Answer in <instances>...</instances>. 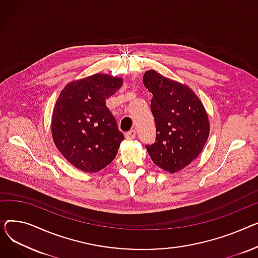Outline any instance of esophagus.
I'll list each match as a JSON object with an SVG mask.
<instances>
[{
	"label": "esophagus",
	"instance_id": "obj_1",
	"mask_svg": "<svg viewBox=\"0 0 258 258\" xmlns=\"http://www.w3.org/2000/svg\"><path fill=\"white\" fill-rule=\"evenodd\" d=\"M135 135H136V132H135V130H130V131H128V132L125 134L126 139H127L128 141L134 140V139H135Z\"/></svg>",
	"mask_w": 258,
	"mask_h": 258
}]
</instances>
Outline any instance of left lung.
Segmentation results:
<instances>
[{"label":"left lung","instance_id":"obj_1","mask_svg":"<svg viewBox=\"0 0 258 258\" xmlns=\"http://www.w3.org/2000/svg\"><path fill=\"white\" fill-rule=\"evenodd\" d=\"M143 82L153 95L151 110L156 125L155 143L146 149L159 168L179 172L200 155L208 140L207 112L191 88L154 70L144 74Z\"/></svg>","mask_w":258,"mask_h":258}]
</instances>
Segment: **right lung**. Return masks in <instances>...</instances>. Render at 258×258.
Listing matches in <instances>:
<instances>
[{
	"label": "right lung",
	"mask_w": 258,
	"mask_h": 258,
	"mask_svg": "<svg viewBox=\"0 0 258 258\" xmlns=\"http://www.w3.org/2000/svg\"><path fill=\"white\" fill-rule=\"evenodd\" d=\"M122 85V78L95 74L68 83L60 93L52 113V138L78 170L99 172L116 156L124 134L105 101Z\"/></svg>",
	"instance_id": "obj_1"
}]
</instances>
